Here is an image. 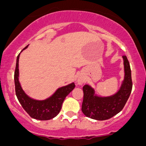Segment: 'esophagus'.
Wrapping results in <instances>:
<instances>
[{"label":"esophagus","mask_w":146,"mask_h":146,"mask_svg":"<svg viewBox=\"0 0 146 146\" xmlns=\"http://www.w3.org/2000/svg\"><path fill=\"white\" fill-rule=\"evenodd\" d=\"M85 82V79L82 77H78L77 79V83L78 85H82Z\"/></svg>","instance_id":"obj_1"}]
</instances>
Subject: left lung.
Listing matches in <instances>:
<instances>
[{
  "mask_svg": "<svg viewBox=\"0 0 146 146\" xmlns=\"http://www.w3.org/2000/svg\"><path fill=\"white\" fill-rule=\"evenodd\" d=\"M124 78L114 95L108 97L98 96L90 85H85L82 111L86 117L95 120H107L120 112L129 99L132 90L131 71L126 56H123Z\"/></svg>",
  "mask_w": 146,
  "mask_h": 146,
  "instance_id": "8db88e82",
  "label": "left lung"
}]
</instances>
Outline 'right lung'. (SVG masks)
Here are the masks:
<instances>
[{"label": "right lung", "instance_id": "add662e5", "mask_svg": "<svg viewBox=\"0 0 146 146\" xmlns=\"http://www.w3.org/2000/svg\"><path fill=\"white\" fill-rule=\"evenodd\" d=\"M27 46L23 48V50L27 48ZM19 58L20 54L17 57L14 80L16 96L22 107L33 119L44 121L54 118L61 111L66 97L75 88L76 85L74 82L58 88L51 97L44 100L32 99L24 92L19 82Z\"/></svg>", "mask_w": 146, "mask_h": 146}]
</instances>
